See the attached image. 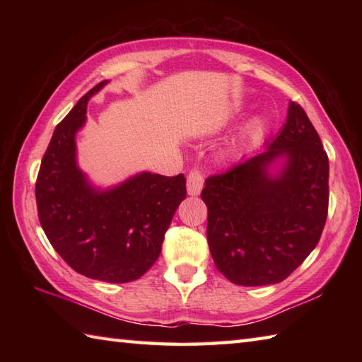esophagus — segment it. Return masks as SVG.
Returning a JSON list of instances; mask_svg holds the SVG:
<instances>
[{"mask_svg":"<svg viewBox=\"0 0 362 362\" xmlns=\"http://www.w3.org/2000/svg\"><path fill=\"white\" fill-rule=\"evenodd\" d=\"M204 187V174L201 173V169H191L188 177H187V188H188V194L189 196H199Z\"/></svg>","mask_w":362,"mask_h":362,"instance_id":"34e87169","label":"esophagus"}]
</instances>
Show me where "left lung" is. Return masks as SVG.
Segmentation results:
<instances>
[{
	"label": "left lung",
	"mask_w": 362,
	"mask_h": 362,
	"mask_svg": "<svg viewBox=\"0 0 362 362\" xmlns=\"http://www.w3.org/2000/svg\"><path fill=\"white\" fill-rule=\"evenodd\" d=\"M328 174L319 134L302 107L289 103L286 122L263 152L205 180L206 240L218 271L241 286L275 284L294 272L324 230Z\"/></svg>",
	"instance_id": "8db88e82"
}]
</instances>
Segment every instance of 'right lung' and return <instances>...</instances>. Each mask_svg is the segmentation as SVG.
<instances>
[{"label": "right lung", "instance_id": "right-lung-1", "mask_svg": "<svg viewBox=\"0 0 362 362\" xmlns=\"http://www.w3.org/2000/svg\"><path fill=\"white\" fill-rule=\"evenodd\" d=\"M99 82L59 122L35 183L38 219L65 263L88 279L138 280L160 257L177 206L187 197L183 174L140 173L99 189L76 161V132L86 124L87 104Z\"/></svg>", "mask_w": 362, "mask_h": 362}]
</instances>
